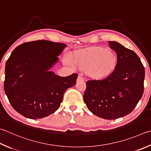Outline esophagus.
Wrapping results in <instances>:
<instances>
[{
    "instance_id": "1",
    "label": "esophagus",
    "mask_w": 151,
    "mask_h": 151,
    "mask_svg": "<svg viewBox=\"0 0 151 151\" xmlns=\"http://www.w3.org/2000/svg\"><path fill=\"white\" fill-rule=\"evenodd\" d=\"M84 78L83 77V75H82V73L79 74L78 75V78H77V81H84Z\"/></svg>"
}]
</instances>
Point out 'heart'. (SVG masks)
I'll use <instances>...</instances> for the list:
<instances>
[{
  "mask_svg": "<svg viewBox=\"0 0 151 151\" xmlns=\"http://www.w3.org/2000/svg\"><path fill=\"white\" fill-rule=\"evenodd\" d=\"M75 60L80 68H87L88 73L96 77H101L112 71L116 61L113 53L96 47L76 53Z\"/></svg>",
  "mask_w": 151,
  "mask_h": 151,
  "instance_id": "1",
  "label": "heart"
}]
</instances>
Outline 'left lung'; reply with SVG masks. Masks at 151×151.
I'll use <instances>...</instances> for the list:
<instances>
[{"label":"left lung","instance_id":"8db88e82","mask_svg":"<svg viewBox=\"0 0 151 151\" xmlns=\"http://www.w3.org/2000/svg\"><path fill=\"white\" fill-rule=\"evenodd\" d=\"M109 46L116 52V66L107 77L86 82L84 101L96 116L114 120L132 113L142 97L145 68L134 51L114 41Z\"/></svg>","mask_w":151,"mask_h":151}]
</instances>
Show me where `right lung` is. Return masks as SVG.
<instances>
[{
    "instance_id": "1",
    "label": "right lung",
    "mask_w": 151,
    "mask_h": 151,
    "mask_svg": "<svg viewBox=\"0 0 151 151\" xmlns=\"http://www.w3.org/2000/svg\"><path fill=\"white\" fill-rule=\"evenodd\" d=\"M66 45L48 40L25 42L15 48L5 66L4 91L17 113L31 119L49 116L60 107L78 74L62 77L48 70Z\"/></svg>"
}]
</instances>
